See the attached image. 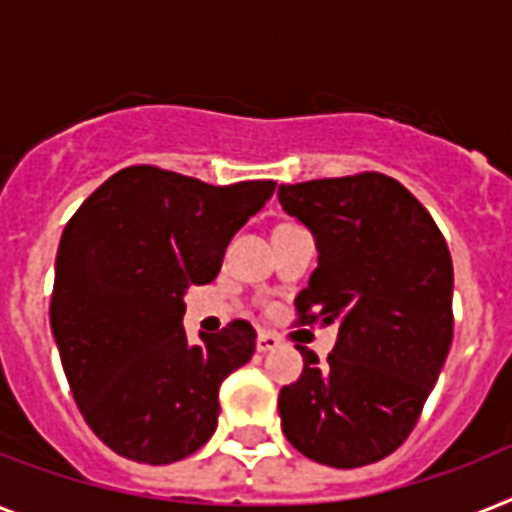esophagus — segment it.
Masks as SVG:
<instances>
[{
    "mask_svg": "<svg viewBox=\"0 0 512 512\" xmlns=\"http://www.w3.org/2000/svg\"><path fill=\"white\" fill-rule=\"evenodd\" d=\"M278 344H281V339L276 334H270V331H260V336H257V350L260 352L276 350Z\"/></svg>",
    "mask_w": 512,
    "mask_h": 512,
    "instance_id": "34e87169",
    "label": "esophagus"
}]
</instances>
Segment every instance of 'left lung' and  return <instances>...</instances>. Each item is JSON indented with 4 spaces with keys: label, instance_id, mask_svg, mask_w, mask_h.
Instances as JSON below:
<instances>
[{
    "label": "left lung",
    "instance_id": "obj_1",
    "mask_svg": "<svg viewBox=\"0 0 512 512\" xmlns=\"http://www.w3.org/2000/svg\"><path fill=\"white\" fill-rule=\"evenodd\" d=\"M278 202L318 249L294 299L302 323L339 326L328 363L297 344L305 368L278 394L281 429L315 463H376L410 436L450 352V249L384 173L281 184Z\"/></svg>",
    "mask_w": 512,
    "mask_h": 512
}]
</instances>
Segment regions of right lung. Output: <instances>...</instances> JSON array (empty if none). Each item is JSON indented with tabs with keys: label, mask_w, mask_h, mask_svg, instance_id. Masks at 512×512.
<instances>
[{
	"label": "right lung",
	"mask_w": 512,
	"mask_h": 512,
	"mask_svg": "<svg viewBox=\"0 0 512 512\" xmlns=\"http://www.w3.org/2000/svg\"><path fill=\"white\" fill-rule=\"evenodd\" d=\"M273 191L134 165L65 226L49 323L78 410L112 452L168 465L215 434L220 384L252 360L257 334L234 321L191 344L184 294L218 276L228 242Z\"/></svg>",
	"instance_id": "add662e5"
}]
</instances>
